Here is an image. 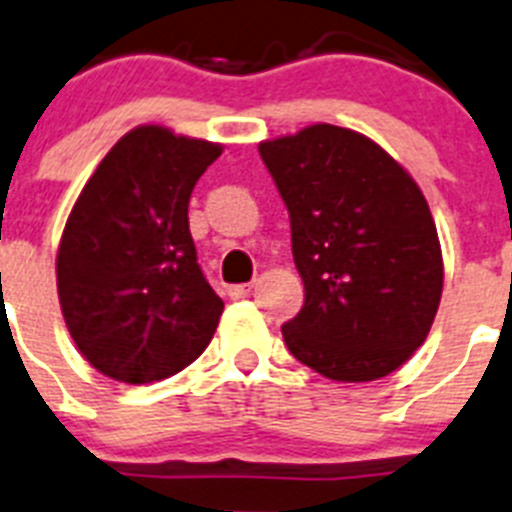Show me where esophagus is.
Returning <instances> with one entry per match:
<instances>
[{"label": "esophagus", "instance_id": "obj_1", "mask_svg": "<svg viewBox=\"0 0 512 512\" xmlns=\"http://www.w3.org/2000/svg\"><path fill=\"white\" fill-rule=\"evenodd\" d=\"M251 290H253L251 282H248V285H230L227 287V295H230L233 300H243V298H248V292Z\"/></svg>", "mask_w": 512, "mask_h": 512}]
</instances>
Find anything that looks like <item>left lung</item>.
Segmentation results:
<instances>
[{
	"label": "left lung",
	"mask_w": 512,
	"mask_h": 512,
	"mask_svg": "<svg viewBox=\"0 0 512 512\" xmlns=\"http://www.w3.org/2000/svg\"><path fill=\"white\" fill-rule=\"evenodd\" d=\"M292 230L305 303L282 326L295 360L331 381H378L430 334L443 253L412 176L373 139L313 124L259 144Z\"/></svg>",
	"instance_id": "1"
}]
</instances>
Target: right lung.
Returning <instances> with one entry per match:
<instances>
[{"mask_svg":"<svg viewBox=\"0 0 512 512\" xmlns=\"http://www.w3.org/2000/svg\"><path fill=\"white\" fill-rule=\"evenodd\" d=\"M220 144L137 126L74 202L56 256L67 329L85 360L121 383L181 373L222 316L189 230V199Z\"/></svg>","mask_w":512,"mask_h":512,"instance_id":"1","label":"right lung"}]
</instances>
